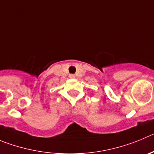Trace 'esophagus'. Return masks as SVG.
<instances>
[{"mask_svg": "<svg viewBox=\"0 0 154 154\" xmlns=\"http://www.w3.org/2000/svg\"><path fill=\"white\" fill-rule=\"evenodd\" d=\"M70 78H74V77H75V76L73 75V74H71V75H70Z\"/></svg>", "mask_w": 154, "mask_h": 154, "instance_id": "obj_1", "label": "esophagus"}]
</instances>
